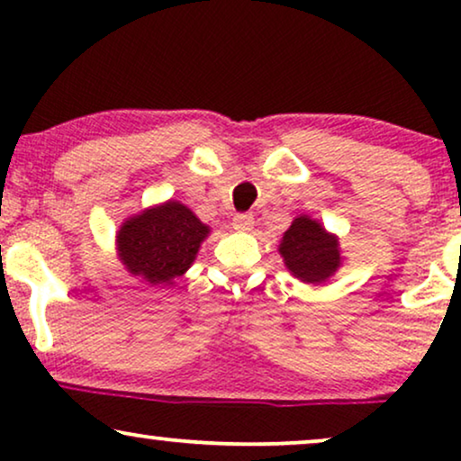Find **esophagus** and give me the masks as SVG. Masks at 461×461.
<instances>
[{
    "label": "esophagus",
    "instance_id": "34e87169",
    "mask_svg": "<svg viewBox=\"0 0 461 461\" xmlns=\"http://www.w3.org/2000/svg\"><path fill=\"white\" fill-rule=\"evenodd\" d=\"M254 226V216L251 213H237L232 218V229L235 230H249Z\"/></svg>",
    "mask_w": 461,
    "mask_h": 461
}]
</instances>
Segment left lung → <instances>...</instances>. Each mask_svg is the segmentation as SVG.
<instances>
[{"label":"left lung","instance_id":"8db88e82","mask_svg":"<svg viewBox=\"0 0 461 461\" xmlns=\"http://www.w3.org/2000/svg\"><path fill=\"white\" fill-rule=\"evenodd\" d=\"M279 251L285 267L304 283L330 279L339 267L336 237L327 235L323 226L306 216L294 220L283 235Z\"/></svg>","mask_w":461,"mask_h":461}]
</instances>
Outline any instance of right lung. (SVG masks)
Masks as SVG:
<instances>
[{
  "instance_id": "add662e5",
  "label": "right lung",
  "mask_w": 461,
  "mask_h": 461,
  "mask_svg": "<svg viewBox=\"0 0 461 461\" xmlns=\"http://www.w3.org/2000/svg\"><path fill=\"white\" fill-rule=\"evenodd\" d=\"M210 229L178 201L147 210L122 226L119 256L131 275L169 283L185 275Z\"/></svg>"
}]
</instances>
